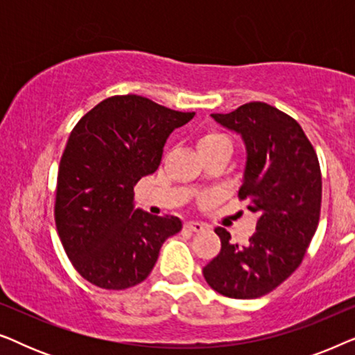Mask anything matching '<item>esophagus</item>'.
<instances>
[{"label":"esophagus","mask_w":355,"mask_h":355,"mask_svg":"<svg viewBox=\"0 0 355 355\" xmlns=\"http://www.w3.org/2000/svg\"><path fill=\"white\" fill-rule=\"evenodd\" d=\"M184 227L189 231H193V232L205 231V225H202V223H198V221H187L186 225H184Z\"/></svg>","instance_id":"34e87169"}]
</instances>
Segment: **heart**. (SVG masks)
Returning <instances> with one entry per match:
<instances>
[{
	"instance_id": "1",
	"label": "heart",
	"mask_w": 355,
	"mask_h": 355,
	"mask_svg": "<svg viewBox=\"0 0 355 355\" xmlns=\"http://www.w3.org/2000/svg\"><path fill=\"white\" fill-rule=\"evenodd\" d=\"M197 145L198 150H210L221 147V145H231V142L225 134L216 132V130H208V132L202 134L200 137H198Z\"/></svg>"
}]
</instances>
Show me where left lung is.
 <instances>
[{"label":"left lung","mask_w":355,"mask_h":355,"mask_svg":"<svg viewBox=\"0 0 355 355\" xmlns=\"http://www.w3.org/2000/svg\"><path fill=\"white\" fill-rule=\"evenodd\" d=\"M215 121L236 130L247 147L239 200L259 215L249 244L216 227L221 250L203 266V278L231 299H257L284 283L302 263L322 208L317 152L297 121L263 101H250Z\"/></svg>","instance_id":"1"}]
</instances>
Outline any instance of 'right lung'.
Listing matches in <instances>:
<instances>
[{
	"instance_id": "1",
	"label": "right lung",
	"mask_w": 355,
	"mask_h": 355,
	"mask_svg": "<svg viewBox=\"0 0 355 355\" xmlns=\"http://www.w3.org/2000/svg\"><path fill=\"white\" fill-rule=\"evenodd\" d=\"M196 113L169 110L140 95L100 101L74 125L58 171L55 221L61 244L82 278L101 289L142 283L178 216L134 208V187L159 166L173 129Z\"/></svg>"
}]
</instances>
